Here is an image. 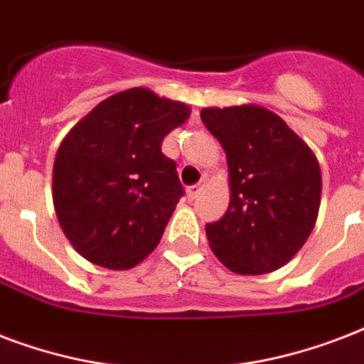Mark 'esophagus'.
Returning <instances> with one entry per match:
<instances>
[{
  "label": "esophagus",
  "instance_id": "1",
  "mask_svg": "<svg viewBox=\"0 0 364 364\" xmlns=\"http://www.w3.org/2000/svg\"><path fill=\"white\" fill-rule=\"evenodd\" d=\"M203 188H205V180H201V182L196 186H190V188H188V197H190V199H196V197L201 193Z\"/></svg>",
  "mask_w": 364,
  "mask_h": 364
}]
</instances>
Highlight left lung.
Listing matches in <instances>:
<instances>
[{
    "mask_svg": "<svg viewBox=\"0 0 364 364\" xmlns=\"http://www.w3.org/2000/svg\"><path fill=\"white\" fill-rule=\"evenodd\" d=\"M201 121L226 151L232 186L226 214L205 226L208 245L239 275L275 272L302 249L317 220V157L262 106L205 108Z\"/></svg>",
    "mask_w": 364,
    "mask_h": 364,
    "instance_id": "1",
    "label": "left lung"
}]
</instances>
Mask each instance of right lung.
Wrapping results in <instances>:
<instances>
[{
    "instance_id": "right-lung-1",
    "label": "right lung",
    "mask_w": 364,
    "mask_h": 364,
    "mask_svg": "<svg viewBox=\"0 0 364 364\" xmlns=\"http://www.w3.org/2000/svg\"><path fill=\"white\" fill-rule=\"evenodd\" d=\"M188 115L186 104L134 87L102 100L68 132L53 168V201L83 258L129 269L159 245L184 196L161 142Z\"/></svg>"
}]
</instances>
